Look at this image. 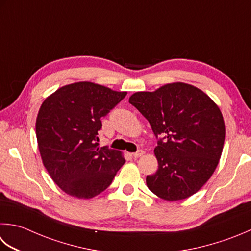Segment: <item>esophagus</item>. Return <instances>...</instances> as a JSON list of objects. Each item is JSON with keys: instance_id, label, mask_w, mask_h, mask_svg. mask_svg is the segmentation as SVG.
<instances>
[{"instance_id": "esophagus-1", "label": "esophagus", "mask_w": 251, "mask_h": 251, "mask_svg": "<svg viewBox=\"0 0 251 251\" xmlns=\"http://www.w3.org/2000/svg\"><path fill=\"white\" fill-rule=\"evenodd\" d=\"M145 154V151L144 150H138L137 152H135V153H132V156H134L135 159H138L140 158V156H142Z\"/></svg>"}]
</instances>
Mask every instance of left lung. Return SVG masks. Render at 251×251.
<instances>
[{
  "mask_svg": "<svg viewBox=\"0 0 251 251\" xmlns=\"http://www.w3.org/2000/svg\"><path fill=\"white\" fill-rule=\"evenodd\" d=\"M129 103L148 120L159 139L154 149L159 168L147 176L148 188L168 201L197 193L222 154L225 125L219 106L203 91L184 82L136 92Z\"/></svg>",
  "mask_w": 251,
  "mask_h": 251,
  "instance_id": "obj_1",
  "label": "left lung"
}]
</instances>
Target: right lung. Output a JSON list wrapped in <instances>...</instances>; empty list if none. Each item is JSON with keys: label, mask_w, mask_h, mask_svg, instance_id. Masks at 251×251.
I'll use <instances>...</instances> for the list:
<instances>
[{"label": "right lung", "mask_w": 251, "mask_h": 251, "mask_svg": "<svg viewBox=\"0 0 251 251\" xmlns=\"http://www.w3.org/2000/svg\"><path fill=\"white\" fill-rule=\"evenodd\" d=\"M127 92L89 81L66 85L49 96L39 110L36 134L43 165L67 195L90 199L111 185L122 165V152L99 147L101 117Z\"/></svg>", "instance_id": "add662e5"}]
</instances>
